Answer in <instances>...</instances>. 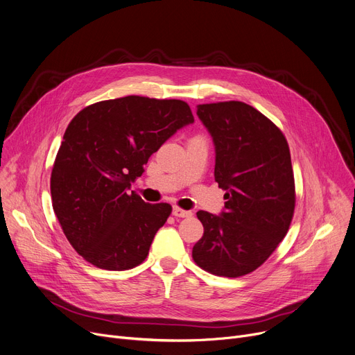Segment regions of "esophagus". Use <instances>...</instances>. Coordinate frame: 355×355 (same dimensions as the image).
<instances>
[{
	"mask_svg": "<svg viewBox=\"0 0 355 355\" xmlns=\"http://www.w3.org/2000/svg\"><path fill=\"white\" fill-rule=\"evenodd\" d=\"M193 213L191 211H189V210H182V209H180V207H174L173 209V216H175V217H190Z\"/></svg>",
	"mask_w": 355,
	"mask_h": 355,
	"instance_id": "1",
	"label": "esophagus"
}]
</instances>
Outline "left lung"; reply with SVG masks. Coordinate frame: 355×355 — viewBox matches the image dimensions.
<instances>
[{
	"instance_id": "left-lung-1",
	"label": "left lung",
	"mask_w": 355,
	"mask_h": 355,
	"mask_svg": "<svg viewBox=\"0 0 355 355\" xmlns=\"http://www.w3.org/2000/svg\"><path fill=\"white\" fill-rule=\"evenodd\" d=\"M216 149L214 180L226 191L220 216L197 211L204 234L194 262L213 275L257 269L288 233L295 209L291 153L284 134L253 106L230 101L197 106Z\"/></svg>"
}]
</instances>
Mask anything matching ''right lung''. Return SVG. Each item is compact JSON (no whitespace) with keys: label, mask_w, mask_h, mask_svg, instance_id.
<instances>
[{"label":"right lung","mask_w":355,"mask_h":355,"mask_svg":"<svg viewBox=\"0 0 355 355\" xmlns=\"http://www.w3.org/2000/svg\"><path fill=\"white\" fill-rule=\"evenodd\" d=\"M193 122L185 102L144 96L93 103L71 119L50 190L67 240L89 263L126 270L144 262L171 206L129 194L130 182L166 139Z\"/></svg>","instance_id":"add662e5"}]
</instances>
